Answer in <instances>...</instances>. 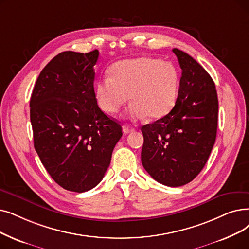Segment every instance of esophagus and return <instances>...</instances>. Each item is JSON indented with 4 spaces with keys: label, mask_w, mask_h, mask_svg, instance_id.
<instances>
[{
    "label": "esophagus",
    "mask_w": 249,
    "mask_h": 249,
    "mask_svg": "<svg viewBox=\"0 0 249 249\" xmlns=\"http://www.w3.org/2000/svg\"><path fill=\"white\" fill-rule=\"evenodd\" d=\"M134 130V128L132 127V126H130V125H128V124H125L124 126H123V132L125 133V134H128V133H130V132H132Z\"/></svg>",
    "instance_id": "obj_1"
}]
</instances>
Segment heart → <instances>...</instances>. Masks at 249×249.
Returning <instances> with one entry per match:
<instances>
[{
	"mask_svg": "<svg viewBox=\"0 0 249 249\" xmlns=\"http://www.w3.org/2000/svg\"><path fill=\"white\" fill-rule=\"evenodd\" d=\"M179 82V72L174 64L143 56L114 64L110 76L95 83L94 96L107 114H116L130 95L129 117L160 119L174 107Z\"/></svg>",
	"mask_w": 249,
	"mask_h": 249,
	"instance_id": "b5f03b06",
	"label": "heart"
}]
</instances>
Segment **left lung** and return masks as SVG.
Segmentation results:
<instances>
[{
	"mask_svg": "<svg viewBox=\"0 0 249 249\" xmlns=\"http://www.w3.org/2000/svg\"><path fill=\"white\" fill-rule=\"evenodd\" d=\"M182 75L172 111L142 127V163L166 186L185 185L203 169L215 142L219 102L210 74L188 53L173 49Z\"/></svg>",
	"mask_w": 249,
	"mask_h": 249,
	"instance_id": "obj_1",
	"label": "left lung"
}]
</instances>
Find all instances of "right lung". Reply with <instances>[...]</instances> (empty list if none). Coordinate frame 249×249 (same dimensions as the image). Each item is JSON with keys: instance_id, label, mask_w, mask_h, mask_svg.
<instances>
[{"instance_id": "obj_1", "label": "right lung", "mask_w": 249, "mask_h": 249, "mask_svg": "<svg viewBox=\"0 0 249 249\" xmlns=\"http://www.w3.org/2000/svg\"><path fill=\"white\" fill-rule=\"evenodd\" d=\"M99 51L62 52L42 69L30 98L35 148L51 177L64 189L89 191L105 176L122 136L94 96Z\"/></svg>"}]
</instances>
